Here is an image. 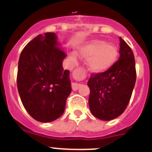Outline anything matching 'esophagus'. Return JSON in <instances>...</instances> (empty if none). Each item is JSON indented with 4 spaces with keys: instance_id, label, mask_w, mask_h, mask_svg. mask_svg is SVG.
<instances>
[{
    "instance_id": "obj_1",
    "label": "esophagus",
    "mask_w": 152,
    "mask_h": 152,
    "mask_svg": "<svg viewBox=\"0 0 152 152\" xmlns=\"http://www.w3.org/2000/svg\"><path fill=\"white\" fill-rule=\"evenodd\" d=\"M81 84H77V83H72V88L73 91H77L79 88L80 87Z\"/></svg>"
}]
</instances>
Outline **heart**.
Returning a JSON list of instances; mask_svg holds the SVG:
<instances>
[{
	"mask_svg": "<svg viewBox=\"0 0 152 152\" xmlns=\"http://www.w3.org/2000/svg\"><path fill=\"white\" fill-rule=\"evenodd\" d=\"M78 54L84 59H88V66L92 72L102 73L110 69L117 61L119 48L114 43L95 40L81 46ZM71 59L76 62V55L70 54Z\"/></svg>",
	"mask_w": 152,
	"mask_h": 152,
	"instance_id": "1",
	"label": "heart"
}]
</instances>
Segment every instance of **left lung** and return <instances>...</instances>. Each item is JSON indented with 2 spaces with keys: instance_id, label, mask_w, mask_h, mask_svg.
Returning <instances> with one entry per match:
<instances>
[{
  "instance_id": "1",
  "label": "left lung",
  "mask_w": 152,
  "mask_h": 152,
  "mask_svg": "<svg viewBox=\"0 0 152 152\" xmlns=\"http://www.w3.org/2000/svg\"><path fill=\"white\" fill-rule=\"evenodd\" d=\"M119 58L108 71L93 73L88 80L89 107L95 117L111 120L125 111L132 96L136 80L133 52L119 37Z\"/></svg>"
}]
</instances>
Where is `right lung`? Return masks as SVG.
<instances>
[{"instance_id":"add662e5","label":"right lung","mask_w":152,"mask_h":152,"mask_svg":"<svg viewBox=\"0 0 152 152\" xmlns=\"http://www.w3.org/2000/svg\"><path fill=\"white\" fill-rule=\"evenodd\" d=\"M66 56L54 33L39 34L21 52L17 88L24 108L37 121H54L64 113L72 92L70 72L62 67Z\"/></svg>"}]
</instances>
